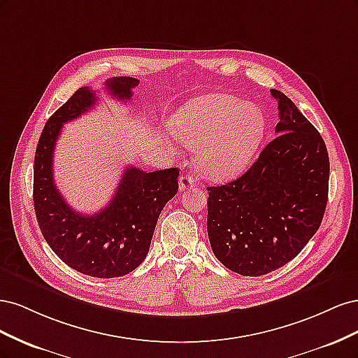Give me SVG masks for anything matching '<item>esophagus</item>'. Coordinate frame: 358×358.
Listing matches in <instances>:
<instances>
[{"instance_id":"1","label":"esophagus","mask_w":358,"mask_h":358,"mask_svg":"<svg viewBox=\"0 0 358 358\" xmlns=\"http://www.w3.org/2000/svg\"><path fill=\"white\" fill-rule=\"evenodd\" d=\"M196 187V178L191 176V175H182L179 179V189L180 191H185L189 188Z\"/></svg>"}]
</instances>
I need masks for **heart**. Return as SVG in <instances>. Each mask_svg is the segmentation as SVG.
<instances>
[{
    "label": "heart",
    "mask_w": 358,
    "mask_h": 358,
    "mask_svg": "<svg viewBox=\"0 0 358 358\" xmlns=\"http://www.w3.org/2000/svg\"><path fill=\"white\" fill-rule=\"evenodd\" d=\"M171 133L189 149L206 178L230 179L243 171L262 145L266 116L257 104L229 94H206L173 115Z\"/></svg>",
    "instance_id": "b5f03b06"
}]
</instances>
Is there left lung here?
<instances>
[{"label":"left lung","instance_id":"obj_1","mask_svg":"<svg viewBox=\"0 0 358 358\" xmlns=\"http://www.w3.org/2000/svg\"><path fill=\"white\" fill-rule=\"evenodd\" d=\"M278 134L241 178L209 187L212 251L231 272L262 276L297 257L320 229L329 199L330 162L321 134L285 94Z\"/></svg>","mask_w":358,"mask_h":358}]
</instances>
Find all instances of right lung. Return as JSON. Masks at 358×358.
I'll return each mask as SVG.
<instances>
[{
	"label": "right lung",
	"mask_w": 358,
	"mask_h": 358,
	"mask_svg": "<svg viewBox=\"0 0 358 358\" xmlns=\"http://www.w3.org/2000/svg\"><path fill=\"white\" fill-rule=\"evenodd\" d=\"M138 85L113 78L106 90L128 101ZM99 96L83 86L53 113L43 128L34 157V209L40 230L64 263L92 278H119L142 264L161 210L178 192L176 167L143 171L128 166L110 203L99 213L83 215L67 204L53 182V150L62 125L95 106Z\"/></svg>",
	"instance_id": "add662e5"
}]
</instances>
